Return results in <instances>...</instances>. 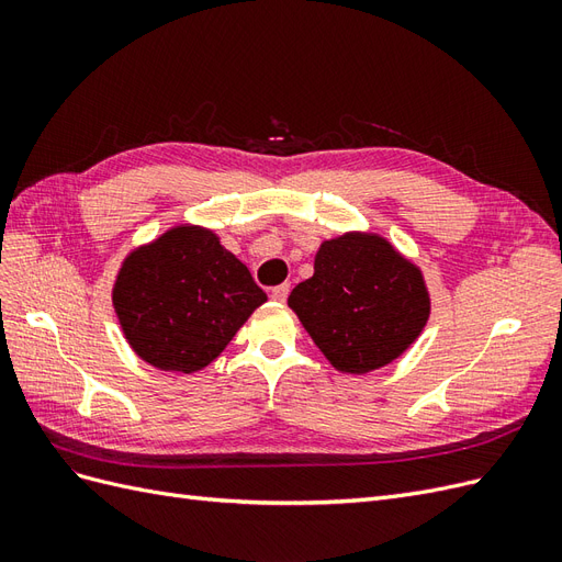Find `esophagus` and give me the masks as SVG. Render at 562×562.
I'll list each match as a JSON object with an SVG mask.
<instances>
[{"instance_id": "esophagus-1", "label": "esophagus", "mask_w": 562, "mask_h": 562, "mask_svg": "<svg viewBox=\"0 0 562 562\" xmlns=\"http://www.w3.org/2000/svg\"><path fill=\"white\" fill-rule=\"evenodd\" d=\"M288 293H291V285L281 283V285H277V288H271V300H274V302H285Z\"/></svg>"}]
</instances>
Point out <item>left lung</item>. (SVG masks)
Wrapping results in <instances>:
<instances>
[{"label": "left lung", "mask_w": 562, "mask_h": 562, "mask_svg": "<svg viewBox=\"0 0 562 562\" xmlns=\"http://www.w3.org/2000/svg\"><path fill=\"white\" fill-rule=\"evenodd\" d=\"M288 307L333 368L366 375L415 342L431 300L419 267L384 236L347 232L321 244L314 277L293 288Z\"/></svg>", "instance_id": "8db88e82"}]
</instances>
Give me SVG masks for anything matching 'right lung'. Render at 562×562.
Here are the masks:
<instances>
[{
    "mask_svg": "<svg viewBox=\"0 0 562 562\" xmlns=\"http://www.w3.org/2000/svg\"><path fill=\"white\" fill-rule=\"evenodd\" d=\"M267 302L248 267L217 234L178 225L135 248L119 269L112 304L126 342L149 366L196 372L215 361Z\"/></svg>",
    "mask_w": 562,
    "mask_h": 562,
    "instance_id": "obj_1",
    "label": "right lung"
}]
</instances>
